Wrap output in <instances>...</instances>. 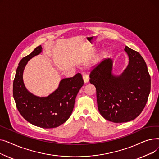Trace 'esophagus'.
<instances>
[{
	"label": "esophagus",
	"mask_w": 159,
	"mask_h": 159,
	"mask_svg": "<svg viewBox=\"0 0 159 159\" xmlns=\"http://www.w3.org/2000/svg\"><path fill=\"white\" fill-rule=\"evenodd\" d=\"M82 78H83V80H84V82L85 83H86L89 81V76L86 73H84L82 75Z\"/></svg>",
	"instance_id": "obj_1"
}]
</instances>
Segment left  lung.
<instances>
[{
  "label": "left lung",
  "mask_w": 159,
  "mask_h": 159,
  "mask_svg": "<svg viewBox=\"0 0 159 159\" xmlns=\"http://www.w3.org/2000/svg\"><path fill=\"white\" fill-rule=\"evenodd\" d=\"M124 50L129 62L120 76L111 75L110 58L94 67L89 74V82L96 88L100 113L115 123L137 118L144 110L151 89V78L143 57L128 46Z\"/></svg>",
  "instance_id": "1"
}]
</instances>
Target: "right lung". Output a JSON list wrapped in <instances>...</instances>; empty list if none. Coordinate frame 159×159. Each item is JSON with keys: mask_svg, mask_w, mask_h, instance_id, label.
<instances>
[{"mask_svg": "<svg viewBox=\"0 0 159 159\" xmlns=\"http://www.w3.org/2000/svg\"><path fill=\"white\" fill-rule=\"evenodd\" d=\"M41 52L40 45L20 61L13 80V95L16 106L24 119L38 127L54 128L69 119L84 80L82 75L77 73L61 80L58 88L48 97H39L30 93L24 84L23 71L28 61Z\"/></svg>", "mask_w": 159, "mask_h": 159, "instance_id": "obj_1", "label": "right lung"}]
</instances>
